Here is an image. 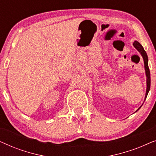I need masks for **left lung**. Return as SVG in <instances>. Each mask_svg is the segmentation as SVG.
<instances>
[{"instance_id":"8db88e82","label":"left lung","mask_w":156,"mask_h":156,"mask_svg":"<svg viewBox=\"0 0 156 156\" xmlns=\"http://www.w3.org/2000/svg\"><path fill=\"white\" fill-rule=\"evenodd\" d=\"M133 45L134 46L136 50H137L138 52H140V54L141 55V56L144 59V68H145V72H146V96H145V100H146L147 96H148V94L150 91V88H151V74H150V70H149V67H148V55H147L146 51H145L144 48H143V46L140 44L139 42L138 41H134L133 43ZM144 103L142 104V105L144 104ZM142 105L140 106L139 108L136 110V112L140 109L141 108Z\"/></svg>"}]
</instances>
